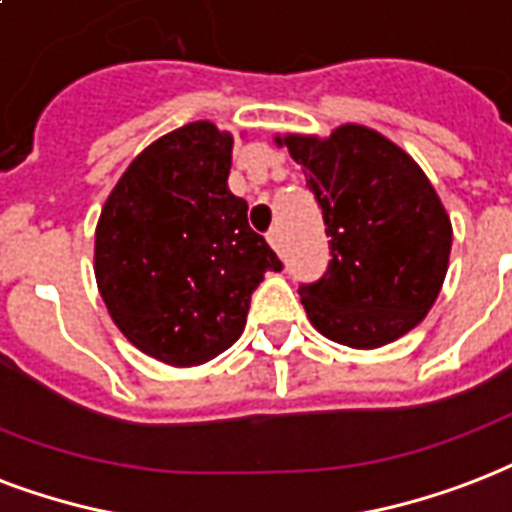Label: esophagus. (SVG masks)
<instances>
[{
    "mask_svg": "<svg viewBox=\"0 0 512 512\" xmlns=\"http://www.w3.org/2000/svg\"><path fill=\"white\" fill-rule=\"evenodd\" d=\"M267 240H269V245L275 248V251H280V245H283V235H280V229H272V232L267 235Z\"/></svg>",
    "mask_w": 512,
    "mask_h": 512,
    "instance_id": "esophagus-1",
    "label": "esophagus"
}]
</instances>
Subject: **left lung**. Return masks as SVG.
Instances as JSON below:
<instances>
[{"label":"left lung","mask_w":512,"mask_h":512,"mask_svg":"<svg viewBox=\"0 0 512 512\" xmlns=\"http://www.w3.org/2000/svg\"><path fill=\"white\" fill-rule=\"evenodd\" d=\"M301 165L326 221L328 261L301 285L307 318L331 342L376 350L417 328L441 293L451 219L411 154L366 125L275 136Z\"/></svg>","instance_id":"left-lung-1"}]
</instances>
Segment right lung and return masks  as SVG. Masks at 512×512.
<instances>
[{
	"instance_id": "1",
	"label": "right lung",
	"mask_w": 512,
	"mask_h": 512,
	"mask_svg": "<svg viewBox=\"0 0 512 512\" xmlns=\"http://www.w3.org/2000/svg\"><path fill=\"white\" fill-rule=\"evenodd\" d=\"M229 130L197 120L130 162L95 227V283L114 326L168 366H200L240 339L251 293L283 269L229 192Z\"/></svg>"
}]
</instances>
